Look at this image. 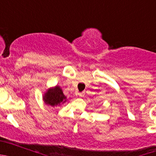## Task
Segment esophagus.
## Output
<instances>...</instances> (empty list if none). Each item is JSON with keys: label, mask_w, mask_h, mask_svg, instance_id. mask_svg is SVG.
I'll return each instance as SVG.
<instances>
[{"label": "esophagus", "mask_w": 156, "mask_h": 156, "mask_svg": "<svg viewBox=\"0 0 156 156\" xmlns=\"http://www.w3.org/2000/svg\"><path fill=\"white\" fill-rule=\"evenodd\" d=\"M77 95H78L79 97L83 98V97H84L85 93H84V92H80V93H77Z\"/></svg>", "instance_id": "obj_1"}]
</instances>
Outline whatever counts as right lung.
I'll return each mask as SVG.
<instances>
[{
    "label": "right lung",
    "mask_w": 156,
    "mask_h": 156,
    "mask_svg": "<svg viewBox=\"0 0 156 156\" xmlns=\"http://www.w3.org/2000/svg\"><path fill=\"white\" fill-rule=\"evenodd\" d=\"M43 101L48 105L51 107H57L61 104H64L67 101V98L63 94L62 89L60 86L56 85L55 87L48 88L47 91L43 95Z\"/></svg>",
    "instance_id": "add662e5"
}]
</instances>
